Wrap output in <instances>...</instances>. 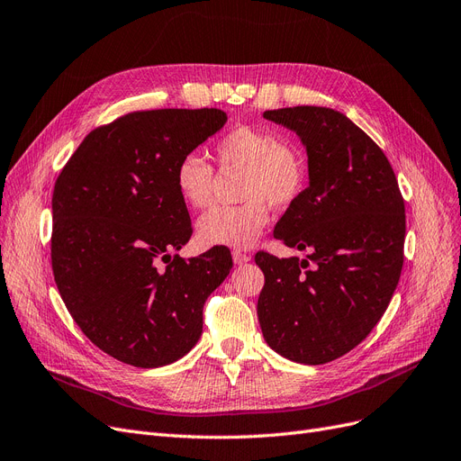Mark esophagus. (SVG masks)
I'll return each instance as SVG.
<instances>
[{"instance_id": "esophagus-1", "label": "esophagus", "mask_w": 461, "mask_h": 461, "mask_svg": "<svg viewBox=\"0 0 461 461\" xmlns=\"http://www.w3.org/2000/svg\"><path fill=\"white\" fill-rule=\"evenodd\" d=\"M231 258H233V262L237 264V266H243V264H247L249 260H250V257L247 252H241V250H233L231 252Z\"/></svg>"}]
</instances>
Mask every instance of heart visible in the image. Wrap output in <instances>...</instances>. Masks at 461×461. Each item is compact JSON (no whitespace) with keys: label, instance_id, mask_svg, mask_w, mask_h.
<instances>
[{"label":"heart","instance_id":"1","mask_svg":"<svg viewBox=\"0 0 461 461\" xmlns=\"http://www.w3.org/2000/svg\"><path fill=\"white\" fill-rule=\"evenodd\" d=\"M214 158L224 170H243L237 207H212L197 220V240L204 247L247 249L269 224V204L288 209L308 185L303 153L271 129L237 125L216 140ZM175 185L192 209L212 201L214 168L190 151L175 167Z\"/></svg>","mask_w":461,"mask_h":461}]
</instances>
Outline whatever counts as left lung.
Returning <instances> with one entry per match:
<instances>
[{"instance_id": "8db88e82", "label": "left lung", "mask_w": 461, "mask_h": 461, "mask_svg": "<svg viewBox=\"0 0 461 461\" xmlns=\"http://www.w3.org/2000/svg\"><path fill=\"white\" fill-rule=\"evenodd\" d=\"M264 117L294 131L310 185L274 235L308 260L258 252V321L271 349L325 365L359 346L393 296L404 260V201L385 153L332 108L294 106Z\"/></svg>"}]
</instances>
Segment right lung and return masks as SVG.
<instances>
[{"label": "right lung", "instance_id": "right-lung-1", "mask_svg": "<svg viewBox=\"0 0 461 461\" xmlns=\"http://www.w3.org/2000/svg\"><path fill=\"white\" fill-rule=\"evenodd\" d=\"M216 108L131 112L91 131L57 178L50 262L68 312L113 359L158 368L203 332V305L233 266L216 247L184 260L192 237L175 167L218 132Z\"/></svg>", "mask_w": 461, "mask_h": 461}]
</instances>
